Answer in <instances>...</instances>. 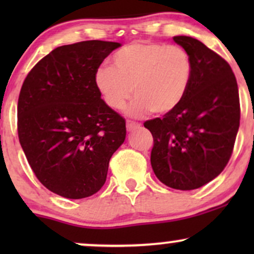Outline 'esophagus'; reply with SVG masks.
<instances>
[{
    "label": "esophagus",
    "mask_w": 254,
    "mask_h": 254,
    "mask_svg": "<svg viewBox=\"0 0 254 254\" xmlns=\"http://www.w3.org/2000/svg\"><path fill=\"white\" fill-rule=\"evenodd\" d=\"M137 127H139V124L136 123V122H131V121H127V129L129 131L136 130Z\"/></svg>",
    "instance_id": "34e87169"
}]
</instances>
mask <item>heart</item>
Listing matches in <instances>:
<instances>
[{
	"instance_id": "heart-1",
	"label": "heart",
	"mask_w": 254,
	"mask_h": 254,
	"mask_svg": "<svg viewBox=\"0 0 254 254\" xmlns=\"http://www.w3.org/2000/svg\"><path fill=\"white\" fill-rule=\"evenodd\" d=\"M112 62L113 66H98L95 87L113 110L123 109L133 92L127 109L132 117L173 111L185 98L193 71L185 49L160 43L129 44L113 55Z\"/></svg>"
}]
</instances>
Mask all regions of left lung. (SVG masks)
<instances>
[{"instance_id": "left-lung-1", "label": "left lung", "mask_w": 254, "mask_h": 254, "mask_svg": "<svg viewBox=\"0 0 254 254\" xmlns=\"http://www.w3.org/2000/svg\"><path fill=\"white\" fill-rule=\"evenodd\" d=\"M173 40L192 60L190 87L176 109L144 127L154 138L150 164L157 179L186 191L211 182L228 164L240 103L237 78L222 57L192 37Z\"/></svg>"}]
</instances>
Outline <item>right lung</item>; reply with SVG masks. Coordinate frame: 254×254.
I'll return each instance as SVG.
<instances>
[{"label": "right lung", "instance_id": "1", "mask_svg": "<svg viewBox=\"0 0 254 254\" xmlns=\"http://www.w3.org/2000/svg\"><path fill=\"white\" fill-rule=\"evenodd\" d=\"M121 43L87 40L52 50L28 72L17 103V133L32 171L64 198L92 196L106 182L111 156L127 136L125 119L94 83Z\"/></svg>", "mask_w": 254, "mask_h": 254}]
</instances>
